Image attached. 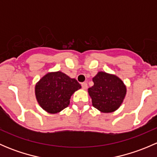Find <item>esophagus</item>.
Segmentation results:
<instances>
[{
    "label": "esophagus",
    "mask_w": 157,
    "mask_h": 157,
    "mask_svg": "<svg viewBox=\"0 0 157 157\" xmlns=\"http://www.w3.org/2000/svg\"><path fill=\"white\" fill-rule=\"evenodd\" d=\"M81 86H82V88H83V90H86V89H87V87H88L87 83H83L81 84Z\"/></svg>",
    "instance_id": "1"
}]
</instances>
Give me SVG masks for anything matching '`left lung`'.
<instances>
[{
  "mask_svg": "<svg viewBox=\"0 0 157 157\" xmlns=\"http://www.w3.org/2000/svg\"><path fill=\"white\" fill-rule=\"evenodd\" d=\"M93 81L94 85L88 89V93L93 107L103 113H110L121 106L127 93V87L121 78L99 71Z\"/></svg>",
  "mask_w": 157,
  "mask_h": 157,
  "instance_id": "1",
  "label": "left lung"
}]
</instances>
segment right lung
I'll return each mask as SVG.
<instances>
[{
    "label": "right lung",
    "instance_id": "add662e5",
    "mask_svg": "<svg viewBox=\"0 0 157 157\" xmlns=\"http://www.w3.org/2000/svg\"><path fill=\"white\" fill-rule=\"evenodd\" d=\"M80 88L76 79L61 71L48 72L36 83L35 95L43 110L57 114L68 106L71 96Z\"/></svg>",
    "mask_w": 157,
    "mask_h": 157
}]
</instances>
